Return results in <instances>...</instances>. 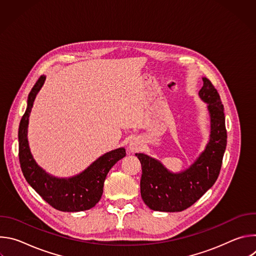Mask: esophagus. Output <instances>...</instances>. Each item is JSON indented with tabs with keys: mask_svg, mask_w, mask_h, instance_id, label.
Segmentation results:
<instances>
[{
	"mask_svg": "<svg viewBox=\"0 0 256 256\" xmlns=\"http://www.w3.org/2000/svg\"><path fill=\"white\" fill-rule=\"evenodd\" d=\"M138 149V142L136 140H132L130 142V150L132 152H136Z\"/></svg>",
	"mask_w": 256,
	"mask_h": 256,
	"instance_id": "obj_1",
	"label": "esophagus"
}]
</instances>
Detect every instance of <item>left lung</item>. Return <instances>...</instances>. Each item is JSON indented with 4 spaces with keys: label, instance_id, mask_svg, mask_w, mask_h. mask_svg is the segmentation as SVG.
Instances as JSON below:
<instances>
[{
    "label": "left lung",
    "instance_id": "obj_1",
    "mask_svg": "<svg viewBox=\"0 0 256 256\" xmlns=\"http://www.w3.org/2000/svg\"><path fill=\"white\" fill-rule=\"evenodd\" d=\"M202 81L198 94L208 104L210 138L198 159L188 170L173 174L159 161L144 154H136L142 165L140 196L151 210H186L214 186L220 174L227 144L224 106L212 82L208 78H202Z\"/></svg>",
    "mask_w": 256,
    "mask_h": 256
}]
</instances>
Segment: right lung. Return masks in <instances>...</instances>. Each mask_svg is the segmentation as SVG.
Masks as SVG:
<instances>
[{
    "instance_id": "add662e5",
    "label": "right lung",
    "mask_w": 256,
    "mask_h": 256,
    "mask_svg": "<svg viewBox=\"0 0 256 256\" xmlns=\"http://www.w3.org/2000/svg\"><path fill=\"white\" fill-rule=\"evenodd\" d=\"M46 77L40 76L28 95V104L23 114L19 130V161L22 173L30 186L50 206L62 212H80L89 210L100 200L103 184L112 167L126 156V150L120 148L108 152L97 159L81 174L68 179L52 177L34 161L28 146V118L36 94L44 85Z\"/></svg>"
}]
</instances>
